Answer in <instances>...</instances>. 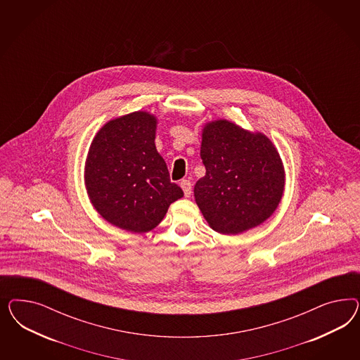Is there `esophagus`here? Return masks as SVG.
Returning a JSON list of instances; mask_svg holds the SVG:
<instances>
[{"instance_id":"34e87169","label":"esophagus","mask_w":360,"mask_h":360,"mask_svg":"<svg viewBox=\"0 0 360 360\" xmlns=\"http://www.w3.org/2000/svg\"><path fill=\"white\" fill-rule=\"evenodd\" d=\"M181 187H182V190L185 193L186 198L191 195V182L188 179H182L181 181Z\"/></svg>"}]
</instances>
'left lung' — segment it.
<instances>
[{"label": "left lung", "instance_id": "left-lung-1", "mask_svg": "<svg viewBox=\"0 0 360 360\" xmlns=\"http://www.w3.org/2000/svg\"><path fill=\"white\" fill-rule=\"evenodd\" d=\"M200 158L206 175L194 186V196L214 231L238 235L260 226L278 207L285 170L265 134L232 121H210L202 129Z\"/></svg>", "mask_w": 360, "mask_h": 360}]
</instances>
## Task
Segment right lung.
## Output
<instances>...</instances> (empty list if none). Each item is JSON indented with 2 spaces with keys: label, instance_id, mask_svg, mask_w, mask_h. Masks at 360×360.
<instances>
[{
  "label": "right lung",
  "instance_id": "right-lung-1",
  "mask_svg": "<svg viewBox=\"0 0 360 360\" xmlns=\"http://www.w3.org/2000/svg\"><path fill=\"white\" fill-rule=\"evenodd\" d=\"M157 124L145 110L109 120L91 142L84 166L94 208L110 224L133 233L155 229L169 206L184 196L157 152Z\"/></svg>",
  "mask_w": 360,
  "mask_h": 360
}]
</instances>
